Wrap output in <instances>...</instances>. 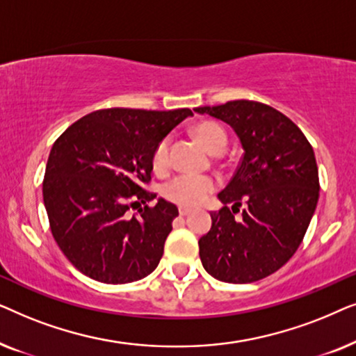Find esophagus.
<instances>
[{"instance_id": "1", "label": "esophagus", "mask_w": 356, "mask_h": 356, "mask_svg": "<svg viewBox=\"0 0 356 356\" xmlns=\"http://www.w3.org/2000/svg\"><path fill=\"white\" fill-rule=\"evenodd\" d=\"M178 212H179V216H181V217H186V216H189V213H191L189 209H184V207H179Z\"/></svg>"}]
</instances>
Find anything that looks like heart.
<instances>
[{"mask_svg":"<svg viewBox=\"0 0 356 356\" xmlns=\"http://www.w3.org/2000/svg\"><path fill=\"white\" fill-rule=\"evenodd\" d=\"M194 136L202 147L209 152L218 154L227 147V133L220 124L212 121H204L194 128ZM170 162V138H162L155 144L152 152V168L155 172H163L168 168ZM217 189V181L212 177L201 175L181 173L168 179L162 186V194L168 202L177 204L179 207L191 209L197 207Z\"/></svg>","mask_w":356,"mask_h":356,"instance_id":"heart-1","label":"heart"}]
</instances>
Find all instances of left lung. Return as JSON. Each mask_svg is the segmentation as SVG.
Here are the masks:
<instances>
[{
  "instance_id": "obj_1",
  "label": "left lung",
  "mask_w": 356,
  "mask_h": 356,
  "mask_svg": "<svg viewBox=\"0 0 356 356\" xmlns=\"http://www.w3.org/2000/svg\"><path fill=\"white\" fill-rule=\"evenodd\" d=\"M194 111L230 124L245 149L218 193L225 206L211 213V230L199 240L204 269L228 284L266 279L295 254L316 211L314 150L293 121L261 102L233 100ZM241 205L242 217L235 219Z\"/></svg>"
}]
</instances>
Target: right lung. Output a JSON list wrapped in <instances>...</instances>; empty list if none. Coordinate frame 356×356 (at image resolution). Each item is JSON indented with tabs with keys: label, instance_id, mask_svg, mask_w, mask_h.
Masks as SVG:
<instances>
[{
	"label": "right lung",
	"instance_id": "obj_1",
	"mask_svg": "<svg viewBox=\"0 0 356 356\" xmlns=\"http://www.w3.org/2000/svg\"><path fill=\"white\" fill-rule=\"evenodd\" d=\"M189 108H105L82 116L53 144L43 178L51 235L67 261L90 279L129 284L159 266L175 204L145 191L155 144ZM129 208L139 214L129 218Z\"/></svg>",
	"mask_w": 356,
	"mask_h": 356
}]
</instances>
